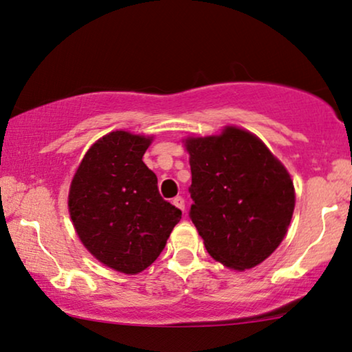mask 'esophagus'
Returning a JSON list of instances; mask_svg holds the SVG:
<instances>
[{
  "instance_id": "1",
  "label": "esophagus",
  "mask_w": 352,
  "mask_h": 352,
  "mask_svg": "<svg viewBox=\"0 0 352 352\" xmlns=\"http://www.w3.org/2000/svg\"><path fill=\"white\" fill-rule=\"evenodd\" d=\"M172 204H174L177 208H180L182 212H185V199H183L182 196H177L174 201H172Z\"/></svg>"
}]
</instances>
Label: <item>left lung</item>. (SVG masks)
<instances>
[{
  "mask_svg": "<svg viewBox=\"0 0 352 352\" xmlns=\"http://www.w3.org/2000/svg\"><path fill=\"white\" fill-rule=\"evenodd\" d=\"M190 218L213 259L235 270L261 264L289 226L296 192L289 174L261 139L228 126L188 138Z\"/></svg>",
  "mask_w": 352,
  "mask_h": 352,
  "instance_id": "left-lung-1",
  "label": "left lung"
}]
</instances>
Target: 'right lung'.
<instances>
[{
    "mask_svg": "<svg viewBox=\"0 0 352 352\" xmlns=\"http://www.w3.org/2000/svg\"><path fill=\"white\" fill-rule=\"evenodd\" d=\"M151 138L113 131L91 145L69 188L78 239L104 265L134 275L153 264L182 212L161 197L142 156Z\"/></svg>",
    "mask_w": 352,
    "mask_h": 352,
    "instance_id": "1",
    "label": "right lung"
}]
</instances>
